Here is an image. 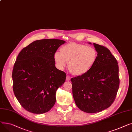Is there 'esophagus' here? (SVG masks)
<instances>
[{"instance_id": "34e87169", "label": "esophagus", "mask_w": 132, "mask_h": 132, "mask_svg": "<svg viewBox=\"0 0 132 132\" xmlns=\"http://www.w3.org/2000/svg\"><path fill=\"white\" fill-rule=\"evenodd\" d=\"M70 80V77L69 76H67V77H66V80L67 81H69Z\"/></svg>"}]
</instances>
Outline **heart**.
<instances>
[{
    "label": "heart",
    "mask_w": 132,
    "mask_h": 132,
    "mask_svg": "<svg viewBox=\"0 0 132 132\" xmlns=\"http://www.w3.org/2000/svg\"><path fill=\"white\" fill-rule=\"evenodd\" d=\"M97 56L96 51L93 47L76 43H69L56 52L54 59L57 67L63 70L68 63V68L73 75L80 76L86 74L94 65Z\"/></svg>",
    "instance_id": "heart-1"
}]
</instances>
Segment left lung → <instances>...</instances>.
Instances as JSON below:
<instances>
[{"instance_id": "1", "label": "left lung", "mask_w": 132, "mask_h": 132, "mask_svg": "<svg viewBox=\"0 0 132 132\" xmlns=\"http://www.w3.org/2000/svg\"><path fill=\"white\" fill-rule=\"evenodd\" d=\"M93 45L97 53L94 65L86 74L71 79L76 105L90 113L109 108L119 86V67L116 58L104 46L95 43Z\"/></svg>"}]
</instances>
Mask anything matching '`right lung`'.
<instances>
[{
	"label": "right lung",
	"instance_id": "right-lung-1",
	"mask_svg": "<svg viewBox=\"0 0 132 132\" xmlns=\"http://www.w3.org/2000/svg\"><path fill=\"white\" fill-rule=\"evenodd\" d=\"M65 41L56 39L36 40L23 48L12 72L14 93L28 111L42 114L56 102V92L66 79V73L55 66L54 55Z\"/></svg>",
	"mask_w": 132,
	"mask_h": 132
}]
</instances>
